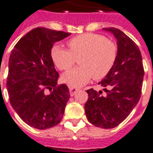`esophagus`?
<instances>
[{"instance_id":"obj_1","label":"esophagus","mask_w":153,"mask_h":153,"mask_svg":"<svg viewBox=\"0 0 153 153\" xmlns=\"http://www.w3.org/2000/svg\"><path fill=\"white\" fill-rule=\"evenodd\" d=\"M69 90H70V95L73 96L76 93L77 91H79V88H76V87H69Z\"/></svg>"}]
</instances>
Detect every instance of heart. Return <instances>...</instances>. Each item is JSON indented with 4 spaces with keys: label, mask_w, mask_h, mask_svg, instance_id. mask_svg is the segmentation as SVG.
Returning <instances> with one entry per match:
<instances>
[{
    "label": "heart",
    "mask_w": 153,
    "mask_h": 153,
    "mask_svg": "<svg viewBox=\"0 0 153 153\" xmlns=\"http://www.w3.org/2000/svg\"><path fill=\"white\" fill-rule=\"evenodd\" d=\"M70 51L55 45L51 50V57L57 67L66 71L79 58L81 66L69 71L62 76V80L71 87L87 83L92 77L104 78L112 69L117 58V47L104 36L96 33H84L68 42Z\"/></svg>",
    "instance_id": "obj_1"
}]
</instances>
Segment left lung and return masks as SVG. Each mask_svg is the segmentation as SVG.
Masks as SVG:
<instances>
[{
	"instance_id": "obj_1",
	"label": "left lung",
	"mask_w": 153,
	"mask_h": 153,
	"mask_svg": "<svg viewBox=\"0 0 153 153\" xmlns=\"http://www.w3.org/2000/svg\"><path fill=\"white\" fill-rule=\"evenodd\" d=\"M117 40V58L112 69L99 84L104 87L97 92L87 90L85 112L95 127L113 128L128 117L141 95L144 66L141 53L136 44L120 30L104 28Z\"/></svg>"
}]
</instances>
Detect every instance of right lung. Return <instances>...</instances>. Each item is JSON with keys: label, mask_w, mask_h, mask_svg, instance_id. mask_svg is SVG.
<instances>
[{"label": "right lung", "mask_w": 153, "mask_h": 153, "mask_svg": "<svg viewBox=\"0 0 153 153\" xmlns=\"http://www.w3.org/2000/svg\"><path fill=\"white\" fill-rule=\"evenodd\" d=\"M70 33L35 28L22 37L9 60L7 90L10 104L28 125L37 129L60 123L70 99L66 84L58 86L59 74L51 57L53 43ZM45 89L51 91L50 94Z\"/></svg>", "instance_id": "add662e5"}]
</instances>
